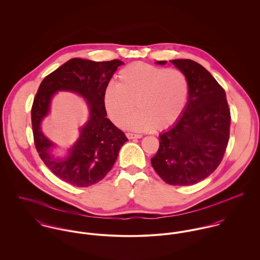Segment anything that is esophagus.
I'll return each instance as SVG.
<instances>
[{"instance_id":"obj_1","label":"esophagus","mask_w":260,"mask_h":260,"mask_svg":"<svg viewBox=\"0 0 260 260\" xmlns=\"http://www.w3.org/2000/svg\"><path fill=\"white\" fill-rule=\"evenodd\" d=\"M126 135L129 139H138V138L142 137L141 134H136V133H127Z\"/></svg>"}]
</instances>
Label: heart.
Masks as SVG:
<instances>
[{
	"mask_svg": "<svg viewBox=\"0 0 260 260\" xmlns=\"http://www.w3.org/2000/svg\"><path fill=\"white\" fill-rule=\"evenodd\" d=\"M188 84L176 69H163L142 62L120 71L118 84L104 91V104L112 121L123 126L136 107L139 108L127 127L135 130H163L179 116L185 105Z\"/></svg>",
	"mask_w": 260,
	"mask_h": 260,
	"instance_id": "1",
	"label": "heart"
}]
</instances>
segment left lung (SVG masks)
<instances>
[{"instance_id": "1", "label": "left lung", "mask_w": 260, "mask_h": 260, "mask_svg": "<svg viewBox=\"0 0 260 260\" xmlns=\"http://www.w3.org/2000/svg\"><path fill=\"white\" fill-rule=\"evenodd\" d=\"M185 75L188 101L175 125L160 135L151 164L170 185H193L221 163L228 144L230 110L222 87L203 66L189 60L170 61ZM165 65L167 61H157Z\"/></svg>"}]
</instances>
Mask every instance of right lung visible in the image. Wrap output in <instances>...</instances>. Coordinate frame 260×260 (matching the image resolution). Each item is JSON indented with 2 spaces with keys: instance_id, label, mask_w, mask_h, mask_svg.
<instances>
[{
  "instance_id": "obj_1",
  "label": "right lung",
  "mask_w": 260,
  "mask_h": 260,
  "mask_svg": "<svg viewBox=\"0 0 260 260\" xmlns=\"http://www.w3.org/2000/svg\"><path fill=\"white\" fill-rule=\"evenodd\" d=\"M120 60L94 62L73 58L46 76L34 98L31 118L34 143L45 165L61 180L77 187H88L102 180L110 171L119 150L128 141L125 134L107 118L104 91ZM58 90H70L86 99L90 118L81 128L80 137L64 159H55L49 150L53 145L41 133L40 122L49 111Z\"/></svg>"
}]
</instances>
